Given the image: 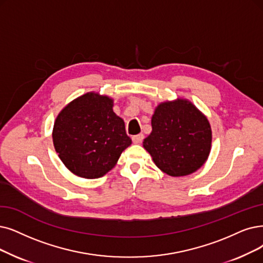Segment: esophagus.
Instances as JSON below:
<instances>
[{
  "mask_svg": "<svg viewBox=\"0 0 263 263\" xmlns=\"http://www.w3.org/2000/svg\"><path fill=\"white\" fill-rule=\"evenodd\" d=\"M143 138H144V136H143L142 134L135 135V136H133V137H132V139H133V142H134V143H140V142H142Z\"/></svg>",
  "mask_w": 263,
  "mask_h": 263,
  "instance_id": "34e87169",
  "label": "esophagus"
}]
</instances>
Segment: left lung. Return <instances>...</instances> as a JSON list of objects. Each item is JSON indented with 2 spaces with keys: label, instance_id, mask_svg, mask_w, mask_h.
<instances>
[{
  "label": "left lung",
  "instance_id": "obj_1",
  "mask_svg": "<svg viewBox=\"0 0 263 263\" xmlns=\"http://www.w3.org/2000/svg\"><path fill=\"white\" fill-rule=\"evenodd\" d=\"M152 133L143 140L155 165L173 177L190 175L207 160L212 129L191 102H163L152 117Z\"/></svg>",
  "mask_w": 263,
  "mask_h": 263
}]
</instances>
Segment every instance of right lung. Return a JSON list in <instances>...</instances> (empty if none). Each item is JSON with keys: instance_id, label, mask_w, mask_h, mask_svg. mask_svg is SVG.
I'll return each instance as SVG.
<instances>
[{"instance_id": "right-lung-1", "label": "right lung", "mask_w": 263, "mask_h": 263, "mask_svg": "<svg viewBox=\"0 0 263 263\" xmlns=\"http://www.w3.org/2000/svg\"><path fill=\"white\" fill-rule=\"evenodd\" d=\"M112 107L111 98L87 92L57 117L52 141L60 160L74 175L87 179L102 177L130 145L125 123Z\"/></svg>"}]
</instances>
